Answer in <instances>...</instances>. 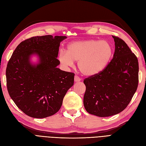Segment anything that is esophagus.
<instances>
[{
    "label": "esophagus",
    "mask_w": 146,
    "mask_h": 146,
    "mask_svg": "<svg viewBox=\"0 0 146 146\" xmlns=\"http://www.w3.org/2000/svg\"><path fill=\"white\" fill-rule=\"evenodd\" d=\"M74 80L76 82H80L81 80L80 78L78 76H75V77H74Z\"/></svg>",
    "instance_id": "1"
}]
</instances>
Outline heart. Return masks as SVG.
<instances>
[{"instance_id": "1", "label": "heart", "mask_w": 146, "mask_h": 146, "mask_svg": "<svg viewBox=\"0 0 146 146\" xmlns=\"http://www.w3.org/2000/svg\"><path fill=\"white\" fill-rule=\"evenodd\" d=\"M113 54V47L108 41L89 39L69 44L67 52L60 50L58 60L65 67H72L74 61H78V67L82 73L92 76L102 71Z\"/></svg>"}]
</instances>
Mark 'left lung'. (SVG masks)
Listing matches in <instances>:
<instances>
[{
    "mask_svg": "<svg viewBox=\"0 0 146 146\" xmlns=\"http://www.w3.org/2000/svg\"><path fill=\"white\" fill-rule=\"evenodd\" d=\"M113 58L100 73L83 80V104L88 113L99 117L115 115L125 110L137 90L139 64L136 56L124 41L112 36Z\"/></svg>",
    "mask_w": 146,
    "mask_h": 146,
    "instance_id": "obj_1",
    "label": "left lung"
}]
</instances>
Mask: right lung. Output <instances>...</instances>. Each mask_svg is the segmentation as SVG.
<instances>
[{
	"label": "right lung",
	"mask_w": 146,
	"mask_h": 146,
	"mask_svg": "<svg viewBox=\"0 0 146 146\" xmlns=\"http://www.w3.org/2000/svg\"><path fill=\"white\" fill-rule=\"evenodd\" d=\"M65 36H33L22 41L13 52L6 69L8 94L22 111L34 118L54 115L74 85V73L56 66L60 43ZM33 53L40 57L36 66L29 63Z\"/></svg>",
	"instance_id": "obj_1"
}]
</instances>
